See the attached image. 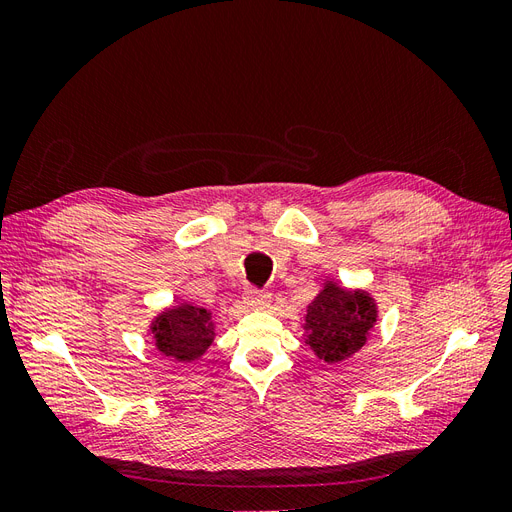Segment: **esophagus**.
I'll return each mask as SVG.
<instances>
[{
    "mask_svg": "<svg viewBox=\"0 0 512 512\" xmlns=\"http://www.w3.org/2000/svg\"><path fill=\"white\" fill-rule=\"evenodd\" d=\"M245 301L254 307H265L271 301V294L267 290H260L256 286L245 288Z\"/></svg>",
    "mask_w": 512,
    "mask_h": 512,
    "instance_id": "obj_1",
    "label": "esophagus"
}]
</instances>
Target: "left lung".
<instances>
[{
  "instance_id": "8db88e82",
  "label": "left lung",
  "mask_w": 512,
  "mask_h": 512,
  "mask_svg": "<svg viewBox=\"0 0 512 512\" xmlns=\"http://www.w3.org/2000/svg\"><path fill=\"white\" fill-rule=\"evenodd\" d=\"M376 322V307L365 292H348L329 284L309 305L307 344L324 363H339L361 350Z\"/></svg>"
}]
</instances>
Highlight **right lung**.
Here are the masks:
<instances>
[{
    "label": "right lung",
    "mask_w": 512,
    "mask_h": 512,
    "mask_svg": "<svg viewBox=\"0 0 512 512\" xmlns=\"http://www.w3.org/2000/svg\"><path fill=\"white\" fill-rule=\"evenodd\" d=\"M153 335L164 356L194 361L213 342V322H209L207 309L183 303L156 320Z\"/></svg>",
    "instance_id": "obj_1"
}]
</instances>
